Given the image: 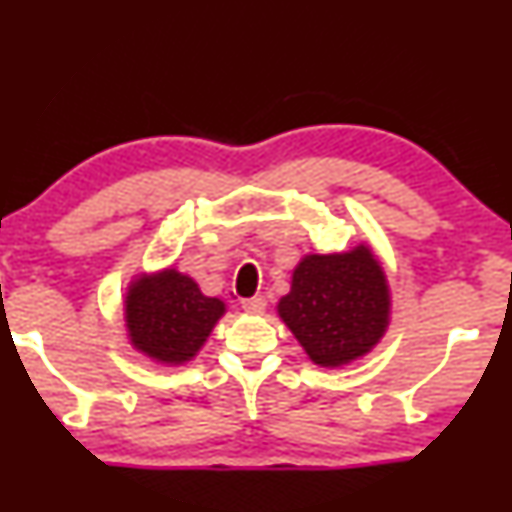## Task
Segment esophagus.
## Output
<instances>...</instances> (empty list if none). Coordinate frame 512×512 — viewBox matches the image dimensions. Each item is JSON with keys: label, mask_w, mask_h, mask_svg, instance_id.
<instances>
[{"label": "esophagus", "mask_w": 512, "mask_h": 512, "mask_svg": "<svg viewBox=\"0 0 512 512\" xmlns=\"http://www.w3.org/2000/svg\"><path fill=\"white\" fill-rule=\"evenodd\" d=\"M241 309L248 311V314H264V309H266V300H264V298H259V296H255V298H246V300H241Z\"/></svg>", "instance_id": "34e87169"}]
</instances>
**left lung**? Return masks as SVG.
<instances>
[{
	"instance_id": "8db88e82",
	"label": "left lung",
	"mask_w": 512,
	"mask_h": 512,
	"mask_svg": "<svg viewBox=\"0 0 512 512\" xmlns=\"http://www.w3.org/2000/svg\"><path fill=\"white\" fill-rule=\"evenodd\" d=\"M388 284L366 246L343 255H309L293 271L277 311L318 366L366 354L388 325Z\"/></svg>"
}]
</instances>
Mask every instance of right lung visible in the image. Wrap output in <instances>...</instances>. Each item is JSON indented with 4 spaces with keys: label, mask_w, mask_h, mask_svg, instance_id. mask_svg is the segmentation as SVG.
I'll use <instances>...</instances> for the list:
<instances>
[{
    "label": "right lung",
    "mask_w": 512,
    "mask_h": 512,
    "mask_svg": "<svg viewBox=\"0 0 512 512\" xmlns=\"http://www.w3.org/2000/svg\"><path fill=\"white\" fill-rule=\"evenodd\" d=\"M225 305L207 298L192 277L164 271L137 280L126 298L133 345L164 363H183L201 350Z\"/></svg>",
    "instance_id": "add662e5"
}]
</instances>
